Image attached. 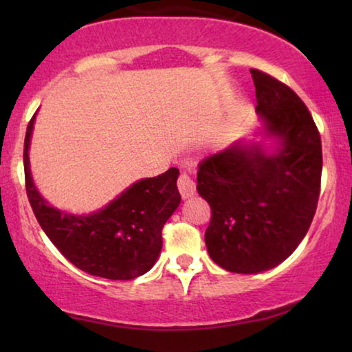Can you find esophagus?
I'll return each instance as SVG.
<instances>
[{"label":"esophagus","instance_id":"34e87169","mask_svg":"<svg viewBox=\"0 0 352 352\" xmlns=\"http://www.w3.org/2000/svg\"><path fill=\"white\" fill-rule=\"evenodd\" d=\"M177 189H179V194L182 199H189V197L195 194L194 181H192L190 177L186 175V173H182V175L179 176V179H177Z\"/></svg>","mask_w":352,"mask_h":352}]
</instances>
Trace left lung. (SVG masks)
<instances>
[{
  "mask_svg": "<svg viewBox=\"0 0 352 352\" xmlns=\"http://www.w3.org/2000/svg\"><path fill=\"white\" fill-rule=\"evenodd\" d=\"M256 112L276 152L235 142L200 162L197 190L211 206L205 243L229 272L258 274L295 252L320 194L322 142L309 110L282 81L252 69Z\"/></svg>",
  "mask_w": 352,
  "mask_h": 352,
  "instance_id": "1",
  "label": "left lung"
}]
</instances>
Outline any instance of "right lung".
Returning <instances> with one entry per match:
<instances>
[{
  "label": "right lung",
  "mask_w": 352,
  "mask_h": 352,
  "mask_svg": "<svg viewBox=\"0 0 352 352\" xmlns=\"http://www.w3.org/2000/svg\"><path fill=\"white\" fill-rule=\"evenodd\" d=\"M35 115L23 142L25 189L41 229L57 250L81 271L110 280H131L155 264L162 229L179 206L177 168L134 182L105 208L88 216L56 210L33 184L28 147Z\"/></svg>",
  "instance_id": "add662e5"
}]
</instances>
